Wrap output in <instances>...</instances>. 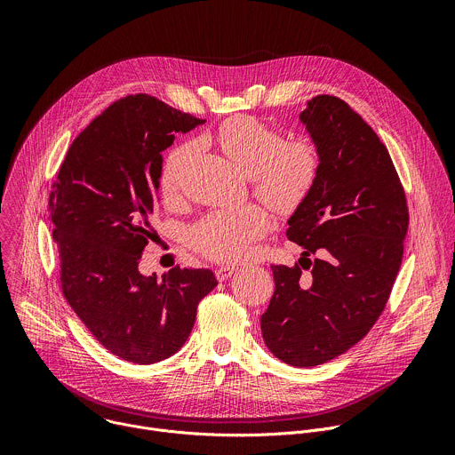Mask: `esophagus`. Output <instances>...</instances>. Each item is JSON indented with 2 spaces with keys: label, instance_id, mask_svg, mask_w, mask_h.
<instances>
[{
  "label": "esophagus",
  "instance_id": "34e87169",
  "mask_svg": "<svg viewBox=\"0 0 455 455\" xmlns=\"http://www.w3.org/2000/svg\"><path fill=\"white\" fill-rule=\"evenodd\" d=\"M237 270H239V268H235V267H221V268L216 270V277H218V281H227V279H230Z\"/></svg>",
  "mask_w": 455,
  "mask_h": 455
}]
</instances>
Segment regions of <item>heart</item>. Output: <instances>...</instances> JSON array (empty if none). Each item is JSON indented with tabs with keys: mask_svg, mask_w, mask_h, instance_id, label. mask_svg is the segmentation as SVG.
I'll list each match as a JSON object with an SVG mask.
<instances>
[{
	"mask_svg": "<svg viewBox=\"0 0 455 455\" xmlns=\"http://www.w3.org/2000/svg\"><path fill=\"white\" fill-rule=\"evenodd\" d=\"M216 144L253 180V192L279 214L295 212L311 194L322 169V153L313 139L286 140L281 129L255 116L239 115L220 124ZM196 142L176 146L162 169L165 196L176 194L183 171L196 153ZM268 230V214L253 204L212 211L188 230L190 246L214 261H239L251 250V243Z\"/></svg>",
	"mask_w": 455,
	"mask_h": 455,
	"instance_id": "heart-1",
	"label": "heart"
}]
</instances>
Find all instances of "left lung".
Wrapping results in <instances>:
<instances>
[{"mask_svg":"<svg viewBox=\"0 0 455 455\" xmlns=\"http://www.w3.org/2000/svg\"><path fill=\"white\" fill-rule=\"evenodd\" d=\"M300 120L322 169L288 221L286 235L304 257L272 267L275 291L261 331L279 360L313 367L358 344L383 313L402 267L409 207L391 155L347 102L316 95ZM316 252L315 262L307 259Z\"/></svg>","mask_w":455,"mask_h":455,"instance_id":"8db88e82","label":"left lung"}]
</instances>
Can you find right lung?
<instances>
[{"label":"right lung","mask_w":455,"mask_h":455,"mask_svg":"<svg viewBox=\"0 0 455 455\" xmlns=\"http://www.w3.org/2000/svg\"><path fill=\"white\" fill-rule=\"evenodd\" d=\"M204 122L146 93L122 97L83 129L52 183L62 295L97 342L127 362L174 355L218 286L207 268L174 267L160 283L139 272L155 235L162 151Z\"/></svg>","instance_id":"obj_1"}]
</instances>
